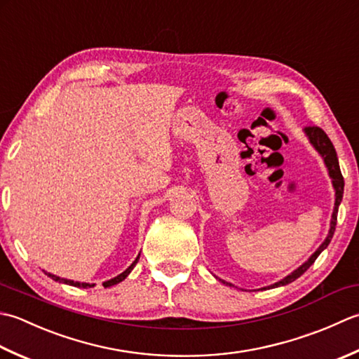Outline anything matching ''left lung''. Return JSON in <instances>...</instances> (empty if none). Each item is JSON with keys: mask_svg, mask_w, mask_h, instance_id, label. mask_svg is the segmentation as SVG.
Returning <instances> with one entry per match:
<instances>
[{"mask_svg": "<svg viewBox=\"0 0 359 359\" xmlns=\"http://www.w3.org/2000/svg\"><path fill=\"white\" fill-rule=\"evenodd\" d=\"M304 133H305L306 137H309V141L314 147V150H316L320 155V158L324 159V164L327 167L328 177L332 178V184H333V189H334V208H333V214H332V220H330V229H328L325 240L323 241V243H320L318 250L310 255L309 260L304 262L301 266L296 268L294 271L290 273L288 276H285L283 279H280L279 282L269 285L268 288L285 287V285L294 282L297 277H301L306 271V269H309L313 265L314 260L319 257V254L323 252L328 245H330V241L333 238V233H334V228H336V220H338V209H339V204L342 201V194H344V178H342V173H341V169H339L338 155H336V150L333 147V144H332L330 139H328V136L325 135V131L323 128L309 126V127L304 128ZM215 279H218V277H215ZM218 280L223 282L224 285H228V287H233V285L229 283V282H224L222 279H218ZM265 288H262V290H265Z\"/></svg>", "mask_w": 359, "mask_h": 359, "instance_id": "8db88e82", "label": "left lung"}]
</instances>
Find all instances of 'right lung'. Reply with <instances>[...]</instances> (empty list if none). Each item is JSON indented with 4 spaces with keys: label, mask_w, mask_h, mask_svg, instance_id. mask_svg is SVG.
<instances>
[{
    "label": "right lung",
    "mask_w": 359,
    "mask_h": 359,
    "mask_svg": "<svg viewBox=\"0 0 359 359\" xmlns=\"http://www.w3.org/2000/svg\"><path fill=\"white\" fill-rule=\"evenodd\" d=\"M139 255H141V252L137 254V257L135 259V262L131 263V265L126 269V271L121 273L119 276L113 277V279H109V280L104 282L102 285H104L105 288H108V287H113V285H116V283L122 282L123 279H127V276H128L131 271H133V268L136 266V263H137V260H139ZM45 274H46L48 277H50V279H53V280L58 282V283H67V285H71V287H77V288H93V287H94V283H88V282H74V280H69V279H63V277H58V276H55V274H50V273H48V271H45Z\"/></svg>",
    "instance_id": "right-lung-1"
}]
</instances>
